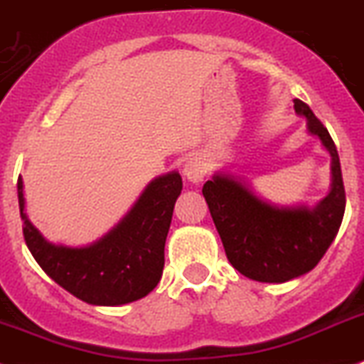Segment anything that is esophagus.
Instances as JSON below:
<instances>
[{"label":"esophagus","instance_id":"esophagus-1","mask_svg":"<svg viewBox=\"0 0 364 364\" xmlns=\"http://www.w3.org/2000/svg\"><path fill=\"white\" fill-rule=\"evenodd\" d=\"M184 176L189 182L198 184V182L206 176V161L200 156L188 158L184 164Z\"/></svg>","mask_w":364,"mask_h":364}]
</instances>
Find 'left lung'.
Returning a JSON list of instances; mask_svg holds the SVG:
<instances>
[{
  "label": "left lung",
  "mask_w": 364,
  "mask_h": 364,
  "mask_svg": "<svg viewBox=\"0 0 364 364\" xmlns=\"http://www.w3.org/2000/svg\"><path fill=\"white\" fill-rule=\"evenodd\" d=\"M294 112L307 119L309 134L331 156V189L316 206H274L252 193L243 180L215 173L203 188L226 257L243 276L284 284L315 269L343 223L344 195L341 161L330 132L306 102L294 99Z\"/></svg>",
  "instance_id": "8db88e82"
}]
</instances>
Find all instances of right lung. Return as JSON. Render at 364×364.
Listing matches in <instances>:
<instances>
[{
  "mask_svg": "<svg viewBox=\"0 0 364 364\" xmlns=\"http://www.w3.org/2000/svg\"><path fill=\"white\" fill-rule=\"evenodd\" d=\"M182 176L173 171L154 178L107 235L88 247L49 243L27 219L23 180L18 203L27 248L42 271L68 293L92 306H123L147 296L164 271V248Z\"/></svg>",
  "mask_w": 364,
  "mask_h": 364,
  "instance_id": "1",
  "label": "right lung"
}]
</instances>
